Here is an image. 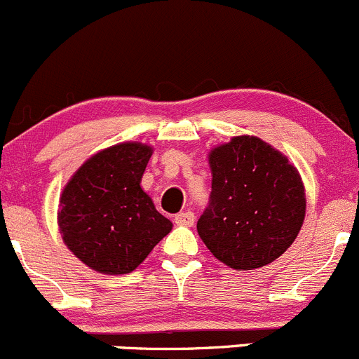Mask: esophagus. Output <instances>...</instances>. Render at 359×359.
I'll return each instance as SVG.
<instances>
[{
  "instance_id": "obj_1",
  "label": "esophagus",
  "mask_w": 359,
  "mask_h": 359,
  "mask_svg": "<svg viewBox=\"0 0 359 359\" xmlns=\"http://www.w3.org/2000/svg\"><path fill=\"white\" fill-rule=\"evenodd\" d=\"M176 224H181V226H191L195 223V214L191 210H187V212H180L175 216Z\"/></svg>"
}]
</instances>
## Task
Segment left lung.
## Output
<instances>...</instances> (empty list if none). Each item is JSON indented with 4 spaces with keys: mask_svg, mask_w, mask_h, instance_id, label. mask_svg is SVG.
Here are the masks:
<instances>
[{
    "mask_svg": "<svg viewBox=\"0 0 359 359\" xmlns=\"http://www.w3.org/2000/svg\"><path fill=\"white\" fill-rule=\"evenodd\" d=\"M209 164L212 190L197 221L207 249L238 271L282 256L306 214L297 169L256 136H235L209 154Z\"/></svg>",
    "mask_w": 359,
    "mask_h": 359,
    "instance_id": "1",
    "label": "left lung"
}]
</instances>
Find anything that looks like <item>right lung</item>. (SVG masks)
<instances>
[{
	"label": "right lung",
	"instance_id": "obj_1",
	"mask_svg": "<svg viewBox=\"0 0 359 359\" xmlns=\"http://www.w3.org/2000/svg\"><path fill=\"white\" fill-rule=\"evenodd\" d=\"M152 157L142 143H121L88 158L60 197L58 224L65 245L100 273L138 268L171 231L140 181Z\"/></svg>",
	"mask_w": 359,
	"mask_h": 359
}]
</instances>
